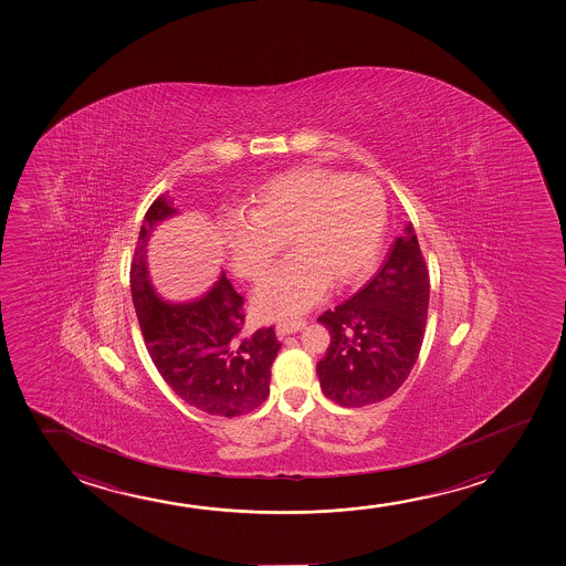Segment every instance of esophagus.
<instances>
[{
  "instance_id": "1",
  "label": "esophagus",
  "mask_w": 566,
  "mask_h": 566,
  "mask_svg": "<svg viewBox=\"0 0 566 566\" xmlns=\"http://www.w3.org/2000/svg\"><path fill=\"white\" fill-rule=\"evenodd\" d=\"M307 325V321L305 318H297V321H286V323H280L276 326V333L279 336H286V334H294L297 331H302Z\"/></svg>"
}]
</instances>
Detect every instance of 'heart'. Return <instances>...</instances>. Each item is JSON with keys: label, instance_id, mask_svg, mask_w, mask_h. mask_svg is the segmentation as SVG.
I'll list each match as a JSON object with an SVG mask.
<instances>
[{"label": "heart", "instance_id": "b5f03b06", "mask_svg": "<svg viewBox=\"0 0 566 566\" xmlns=\"http://www.w3.org/2000/svg\"><path fill=\"white\" fill-rule=\"evenodd\" d=\"M385 189L371 178L303 166L256 187L243 220L228 226L226 255L240 279L261 282L287 239L294 256L256 290L261 318H290L321 302L326 286H354L373 271L387 232Z\"/></svg>", "mask_w": 566, "mask_h": 566}]
</instances>
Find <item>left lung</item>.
<instances>
[{"label":"left lung","instance_id":"8db88e82","mask_svg":"<svg viewBox=\"0 0 566 566\" xmlns=\"http://www.w3.org/2000/svg\"><path fill=\"white\" fill-rule=\"evenodd\" d=\"M429 271L411 226L356 295L317 318L331 334L317 364L321 390L344 408L395 395L416 365L426 333Z\"/></svg>","mask_w":566,"mask_h":566}]
</instances>
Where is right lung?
Returning <instances> with one entry per match:
<instances>
[{"label": "right lung", "mask_w": 566, "mask_h": 566, "mask_svg": "<svg viewBox=\"0 0 566 566\" xmlns=\"http://www.w3.org/2000/svg\"><path fill=\"white\" fill-rule=\"evenodd\" d=\"M176 212L170 197L160 195L148 207L133 253V305L143 340L181 400L210 416H243L266 400L272 361L282 344L274 326L241 333L245 300L224 274L199 302L174 305L155 294L145 263L148 235L156 222Z\"/></svg>", "instance_id": "obj_1"}]
</instances>
